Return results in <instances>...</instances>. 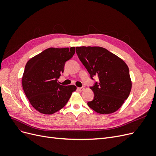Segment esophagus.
<instances>
[{
    "mask_svg": "<svg viewBox=\"0 0 156 156\" xmlns=\"http://www.w3.org/2000/svg\"><path fill=\"white\" fill-rule=\"evenodd\" d=\"M77 90L79 91H83L84 90V88L83 87H80V88H77Z\"/></svg>",
    "mask_w": 156,
    "mask_h": 156,
    "instance_id": "34e87169",
    "label": "esophagus"
}]
</instances>
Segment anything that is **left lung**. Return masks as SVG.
I'll use <instances>...</instances> for the list:
<instances>
[{
	"label": "left lung",
	"instance_id": "left-lung-1",
	"mask_svg": "<svg viewBox=\"0 0 156 156\" xmlns=\"http://www.w3.org/2000/svg\"><path fill=\"white\" fill-rule=\"evenodd\" d=\"M76 53L91 79L95 75L99 78L90 87L94 97L88 105L103 115L119 109L128 98L132 85L124 61L101 47H77Z\"/></svg>",
	"mask_w": 156,
	"mask_h": 156
}]
</instances>
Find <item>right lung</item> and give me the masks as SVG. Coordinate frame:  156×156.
Here are the masks:
<instances>
[{"label":"right lung","instance_id":"right-lung-1","mask_svg":"<svg viewBox=\"0 0 156 156\" xmlns=\"http://www.w3.org/2000/svg\"><path fill=\"white\" fill-rule=\"evenodd\" d=\"M75 52V47L50 48L27 62L22 77L23 90L32 106L42 114L52 115L60 110L76 90L75 85L58 83L66 62Z\"/></svg>","mask_w":156,"mask_h":156}]
</instances>
